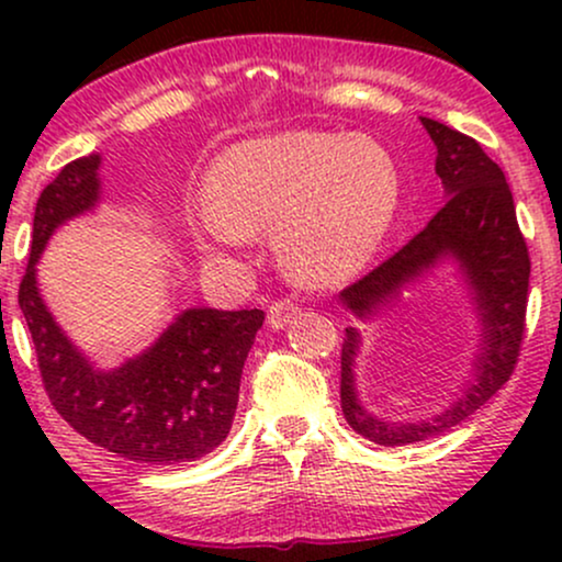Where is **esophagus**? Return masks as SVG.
Returning <instances> with one entry per match:
<instances>
[{
  "mask_svg": "<svg viewBox=\"0 0 562 562\" xmlns=\"http://www.w3.org/2000/svg\"><path fill=\"white\" fill-rule=\"evenodd\" d=\"M295 317H299V306H295L293 301H274L272 306H269L267 322L272 330H282V327L293 325Z\"/></svg>",
  "mask_w": 562,
  "mask_h": 562,
  "instance_id": "34e87169",
  "label": "esophagus"
}]
</instances>
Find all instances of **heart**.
Segmentation results:
<instances>
[{
    "label": "heart",
    "mask_w": 562,
    "mask_h": 562,
    "mask_svg": "<svg viewBox=\"0 0 562 562\" xmlns=\"http://www.w3.org/2000/svg\"><path fill=\"white\" fill-rule=\"evenodd\" d=\"M203 254H240L274 229L290 280L330 288L378 256L402 203L393 153L364 134L293 128L243 139L211 160L200 190Z\"/></svg>",
    "instance_id": "b5f03b06"
}]
</instances>
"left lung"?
Segmentation results:
<instances>
[{
    "label": "left lung",
    "instance_id": "1",
    "mask_svg": "<svg viewBox=\"0 0 562 562\" xmlns=\"http://www.w3.org/2000/svg\"><path fill=\"white\" fill-rule=\"evenodd\" d=\"M436 145V173L443 187V205L398 254L338 295L359 322H370L420 285L438 269H451L460 280L479 322L473 378L462 385L447 409L420 420H385L359 398L357 357L362 333L346 327L340 353V409L359 436L380 447H404L443 434L481 409L513 375L524 340L528 303L526 240L515 218L513 192L505 173L475 139L434 119H420Z\"/></svg>",
    "mask_w": 562,
    "mask_h": 562
}]
</instances>
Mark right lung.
<instances>
[{"instance_id": "1", "label": "right lung", "mask_w": 562, "mask_h": 562, "mask_svg": "<svg viewBox=\"0 0 562 562\" xmlns=\"http://www.w3.org/2000/svg\"><path fill=\"white\" fill-rule=\"evenodd\" d=\"M102 156L74 160L36 200L34 243L18 303L34 338L49 402L70 428L134 462H195L235 420L243 364L263 325L261 308L190 306L119 367H100L70 340L38 290L36 263L63 224L102 200Z\"/></svg>"}]
</instances>
